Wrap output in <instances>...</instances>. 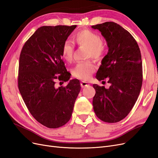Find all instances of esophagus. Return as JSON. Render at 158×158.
I'll use <instances>...</instances> for the list:
<instances>
[{
  "label": "esophagus",
  "instance_id": "esophagus-1",
  "mask_svg": "<svg viewBox=\"0 0 158 158\" xmlns=\"http://www.w3.org/2000/svg\"><path fill=\"white\" fill-rule=\"evenodd\" d=\"M80 85H81V87L84 88H85V87H88L89 84L88 82H82L80 83Z\"/></svg>",
  "mask_w": 158,
  "mask_h": 158
}]
</instances>
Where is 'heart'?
<instances>
[{"label": "heart", "instance_id": "obj_1", "mask_svg": "<svg viewBox=\"0 0 158 158\" xmlns=\"http://www.w3.org/2000/svg\"><path fill=\"white\" fill-rule=\"evenodd\" d=\"M73 41L79 46L87 47L85 51V59L92 58L95 60H100L106 52V45L103 44L102 37L97 33L89 30H82L76 33L73 36ZM74 45L70 41H66L61 49V56L67 63L73 60ZM95 66L89 60L78 63L73 68L72 73L75 78L80 80H88L95 73Z\"/></svg>", "mask_w": 158, "mask_h": 158}]
</instances>
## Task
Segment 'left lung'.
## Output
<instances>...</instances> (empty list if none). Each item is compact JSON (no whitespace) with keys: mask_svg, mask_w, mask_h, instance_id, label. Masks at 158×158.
<instances>
[{"mask_svg":"<svg viewBox=\"0 0 158 158\" xmlns=\"http://www.w3.org/2000/svg\"><path fill=\"white\" fill-rule=\"evenodd\" d=\"M101 31L109 51L97 72L99 80L108 79L110 86L94 84L93 106L96 116L106 123H117L131 112L142 84L141 53L135 38L127 30L113 22L92 26Z\"/></svg>","mask_w":158,"mask_h":158,"instance_id":"obj_1","label":"left lung"}]
</instances>
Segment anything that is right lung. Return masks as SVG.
I'll return each mask as SVG.
<instances>
[{"label":"right lung","mask_w":158,"mask_h":158,"mask_svg":"<svg viewBox=\"0 0 158 158\" xmlns=\"http://www.w3.org/2000/svg\"><path fill=\"white\" fill-rule=\"evenodd\" d=\"M76 27H40L25 43L20 55L19 91L31 115L49 128L60 127L69 121L80 91L77 79L70 80L64 87L55 85L56 80L67 82L70 78L61 49Z\"/></svg>","instance_id":"right-lung-1"}]
</instances>
